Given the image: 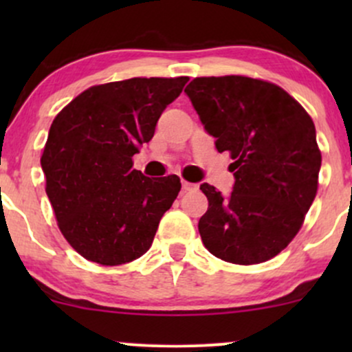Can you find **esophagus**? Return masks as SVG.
Instances as JSON below:
<instances>
[{"mask_svg":"<svg viewBox=\"0 0 352 352\" xmlns=\"http://www.w3.org/2000/svg\"><path fill=\"white\" fill-rule=\"evenodd\" d=\"M195 188H197L195 184H190V182L182 179V190H184V192H188V190H195Z\"/></svg>","mask_w":352,"mask_h":352,"instance_id":"esophagus-1","label":"esophagus"}]
</instances>
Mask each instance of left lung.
Segmentation results:
<instances>
[{
	"label": "left lung",
	"instance_id": "obj_1",
	"mask_svg": "<svg viewBox=\"0 0 352 352\" xmlns=\"http://www.w3.org/2000/svg\"><path fill=\"white\" fill-rule=\"evenodd\" d=\"M185 94L217 151L235 160L228 197L200 185L208 199L201 241L228 263H263L296 236L316 197L321 152L313 120L280 86L245 76L197 78Z\"/></svg>",
	"mask_w": 352,
	"mask_h": 352
}]
</instances>
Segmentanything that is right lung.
I'll use <instances>...</instances> for the list:
<instances>
[{
    "instance_id": "right-lung-1",
    "label": "right lung",
    "mask_w": 352,
    "mask_h": 352,
    "mask_svg": "<svg viewBox=\"0 0 352 352\" xmlns=\"http://www.w3.org/2000/svg\"><path fill=\"white\" fill-rule=\"evenodd\" d=\"M188 78H132L92 86L52 120L41 167L64 238L89 261L116 266L151 248L180 192L177 175L145 177L132 157L153 137Z\"/></svg>"
}]
</instances>
